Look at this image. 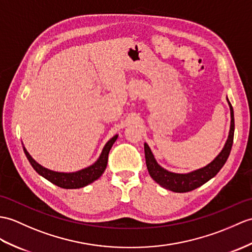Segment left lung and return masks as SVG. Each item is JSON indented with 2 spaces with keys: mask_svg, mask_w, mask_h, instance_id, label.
I'll return each mask as SVG.
<instances>
[{
  "mask_svg": "<svg viewBox=\"0 0 252 252\" xmlns=\"http://www.w3.org/2000/svg\"><path fill=\"white\" fill-rule=\"evenodd\" d=\"M227 102H229L231 110V127L229 137H227L226 143L223 149L221 150V153L216 157V159L212 163H209L205 167L196 169V171L188 174H176L168 172L158 164L153 153H151L149 146L145 143L144 148L146 165H147L151 178H153L156 183H158L160 186H162L163 188H165L167 190L183 193L198 188V187L203 186L204 184L207 183L209 179H212L218 174V172L222 168V166L224 165L227 158L230 156L234 138V128H235V125H234L233 107L229 99H227Z\"/></svg>",
  "mask_w": 252,
  "mask_h": 252,
  "instance_id": "1",
  "label": "left lung"
}]
</instances>
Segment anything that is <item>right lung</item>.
I'll list each match as a JSON object with an SVG mask.
<instances>
[{
	"instance_id": "obj_1",
	"label": "right lung",
	"mask_w": 252,
	"mask_h": 252,
	"mask_svg": "<svg viewBox=\"0 0 252 252\" xmlns=\"http://www.w3.org/2000/svg\"><path fill=\"white\" fill-rule=\"evenodd\" d=\"M117 137H118V135H115L113 138H110L108 140L106 145L104 146L102 154L99 156V158L94 164H92L89 167L84 168L81 169V171L75 172V173H60V172L50 171V169L45 168L40 164H38V163L35 161L30 155H29V153L25 147H23V151H25L29 162L31 163L33 168L40 175V176H43L47 180H49L50 183L60 187V188L78 189L93 183V181L102 176L105 168L107 166L109 150L112 148L114 143L116 142Z\"/></svg>"
}]
</instances>
